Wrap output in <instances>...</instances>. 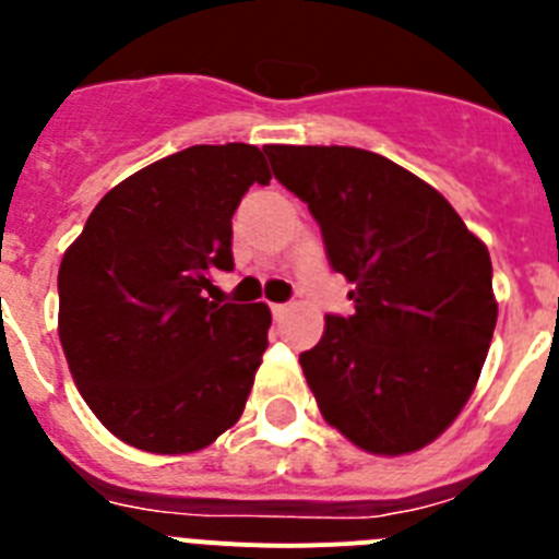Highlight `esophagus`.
Listing matches in <instances>:
<instances>
[{
    "instance_id": "obj_1",
    "label": "esophagus",
    "mask_w": 559,
    "mask_h": 559,
    "mask_svg": "<svg viewBox=\"0 0 559 559\" xmlns=\"http://www.w3.org/2000/svg\"><path fill=\"white\" fill-rule=\"evenodd\" d=\"M288 308H290V305L274 302V305H271V313H274V319H283V316L288 313Z\"/></svg>"
}]
</instances>
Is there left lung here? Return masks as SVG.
<instances>
[{
  "instance_id": "left-lung-1",
  "label": "left lung",
  "mask_w": 559,
  "mask_h": 559,
  "mask_svg": "<svg viewBox=\"0 0 559 559\" xmlns=\"http://www.w3.org/2000/svg\"><path fill=\"white\" fill-rule=\"evenodd\" d=\"M308 204L353 316H328L299 355L319 412L369 453L419 451L473 394L496 330L487 246L431 185L386 156L341 145L263 147Z\"/></svg>"
}]
</instances>
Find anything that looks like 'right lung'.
<instances>
[{
  "mask_svg": "<svg viewBox=\"0 0 559 559\" xmlns=\"http://www.w3.org/2000/svg\"><path fill=\"white\" fill-rule=\"evenodd\" d=\"M263 151L192 145L114 187L58 271V335L103 426L147 453H192L240 419L269 347L263 302H212L231 215L269 185Z\"/></svg>",
  "mask_w": 559,
  "mask_h": 559,
  "instance_id": "add662e5",
  "label": "right lung"
}]
</instances>
